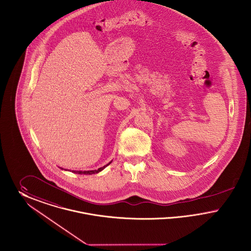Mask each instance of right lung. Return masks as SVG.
I'll return each mask as SVG.
<instances>
[{
  "mask_svg": "<svg viewBox=\"0 0 251 251\" xmlns=\"http://www.w3.org/2000/svg\"><path fill=\"white\" fill-rule=\"evenodd\" d=\"M111 163V161L110 162H108L106 165L105 166H103V167H101V168H98L97 170H90V171H72L73 173H75V174H79V175H93V174H97V173H99V172L102 171V170H104L105 168H106L107 165H109ZM61 168V167H60ZM62 170H63V168H61ZM65 170V169H64Z\"/></svg>",
  "mask_w": 251,
  "mask_h": 251,
  "instance_id": "add662e5",
  "label": "right lung"
}]
</instances>
